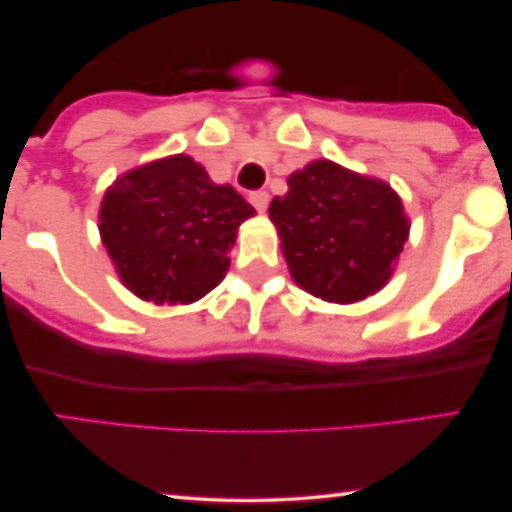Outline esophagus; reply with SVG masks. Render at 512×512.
I'll return each instance as SVG.
<instances>
[{
    "mask_svg": "<svg viewBox=\"0 0 512 512\" xmlns=\"http://www.w3.org/2000/svg\"><path fill=\"white\" fill-rule=\"evenodd\" d=\"M250 204L255 207L257 211H264L269 207V195L264 190H255L250 192Z\"/></svg>",
    "mask_w": 512,
    "mask_h": 512,
    "instance_id": "esophagus-1",
    "label": "esophagus"
}]
</instances>
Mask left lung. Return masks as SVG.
<instances>
[{
  "label": "left lung",
  "instance_id": "1",
  "mask_svg": "<svg viewBox=\"0 0 512 512\" xmlns=\"http://www.w3.org/2000/svg\"><path fill=\"white\" fill-rule=\"evenodd\" d=\"M269 219L298 286L332 303H354L387 284L409 236L402 199L383 180L313 161L274 197Z\"/></svg>",
  "mask_w": 512,
  "mask_h": 512
}]
</instances>
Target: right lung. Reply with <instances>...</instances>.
<instances>
[{
	"mask_svg": "<svg viewBox=\"0 0 512 512\" xmlns=\"http://www.w3.org/2000/svg\"><path fill=\"white\" fill-rule=\"evenodd\" d=\"M255 209L231 185L178 154L134 168L101 204V238L132 293L158 305L192 303L221 284L238 226Z\"/></svg>",
	"mask_w": 512,
	"mask_h": 512,
	"instance_id": "add662e5",
	"label": "right lung"
}]
</instances>
